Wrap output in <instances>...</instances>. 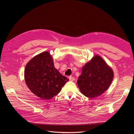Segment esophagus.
<instances>
[{
	"label": "esophagus",
	"instance_id": "34e87169",
	"mask_svg": "<svg viewBox=\"0 0 134 134\" xmlns=\"http://www.w3.org/2000/svg\"><path fill=\"white\" fill-rule=\"evenodd\" d=\"M69 80H70V81H74V80H75V79H74V77L70 76V77H69Z\"/></svg>",
	"mask_w": 134,
	"mask_h": 134
}]
</instances>
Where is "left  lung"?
<instances>
[{
	"mask_svg": "<svg viewBox=\"0 0 134 134\" xmlns=\"http://www.w3.org/2000/svg\"><path fill=\"white\" fill-rule=\"evenodd\" d=\"M112 68L99 55L84 65L77 85L81 93L90 98L98 97L107 90L113 80Z\"/></svg>",
	"mask_w": 134,
	"mask_h": 134,
	"instance_id": "left-lung-1",
	"label": "left lung"
}]
</instances>
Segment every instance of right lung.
Returning <instances> with one entry per match:
<instances>
[{"instance_id":"add662e5","label":"right lung","mask_w":134,"mask_h":134,"mask_svg":"<svg viewBox=\"0 0 134 134\" xmlns=\"http://www.w3.org/2000/svg\"><path fill=\"white\" fill-rule=\"evenodd\" d=\"M24 78L29 89L45 100L56 96L69 81L55 69L53 58L47 51L38 54L29 61L25 69Z\"/></svg>"}]
</instances>
